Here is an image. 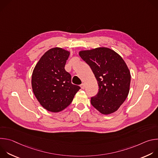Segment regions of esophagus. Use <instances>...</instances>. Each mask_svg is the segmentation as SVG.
Returning a JSON list of instances; mask_svg holds the SVG:
<instances>
[{
  "label": "esophagus",
  "instance_id": "obj_1",
  "mask_svg": "<svg viewBox=\"0 0 158 158\" xmlns=\"http://www.w3.org/2000/svg\"><path fill=\"white\" fill-rule=\"evenodd\" d=\"M80 86H81V87L82 89H84V88H85V85H84V84H81Z\"/></svg>",
  "mask_w": 158,
  "mask_h": 158
}]
</instances>
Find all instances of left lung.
<instances>
[{
	"label": "left lung",
	"instance_id": "1",
	"mask_svg": "<svg viewBox=\"0 0 158 158\" xmlns=\"http://www.w3.org/2000/svg\"><path fill=\"white\" fill-rule=\"evenodd\" d=\"M80 57L91 67L99 85L98 94L91 103L101 113L116 111L129 91L131 74L123 58L106 48L81 51Z\"/></svg>",
	"mask_w": 158,
	"mask_h": 158
}]
</instances>
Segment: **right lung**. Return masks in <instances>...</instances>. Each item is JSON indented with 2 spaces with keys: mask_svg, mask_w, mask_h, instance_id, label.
Instances as JSON below:
<instances>
[{
  "mask_svg": "<svg viewBox=\"0 0 158 158\" xmlns=\"http://www.w3.org/2000/svg\"><path fill=\"white\" fill-rule=\"evenodd\" d=\"M69 56V52L62 49H51L42 56L34 69V94L42 107L49 111L64 110L81 89L71 83V76L64 69Z\"/></svg>",
  "mask_w": 158,
  "mask_h": 158,
  "instance_id": "1",
  "label": "right lung"
}]
</instances>
